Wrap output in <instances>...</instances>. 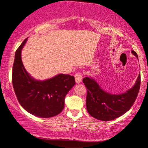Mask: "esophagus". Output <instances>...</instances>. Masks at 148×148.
Masks as SVG:
<instances>
[{"label":"esophagus","mask_w":148,"mask_h":148,"mask_svg":"<svg viewBox=\"0 0 148 148\" xmlns=\"http://www.w3.org/2000/svg\"><path fill=\"white\" fill-rule=\"evenodd\" d=\"M82 81V75L81 73H77L75 74V82L77 84H79Z\"/></svg>","instance_id":"34e87169"}]
</instances>
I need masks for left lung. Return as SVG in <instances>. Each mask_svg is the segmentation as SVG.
<instances>
[{
  "label": "left lung",
  "instance_id": "8db88e82",
  "mask_svg": "<svg viewBox=\"0 0 148 148\" xmlns=\"http://www.w3.org/2000/svg\"><path fill=\"white\" fill-rule=\"evenodd\" d=\"M132 54L138 58L134 50ZM83 82L87 88L86 109L92 117L101 121H110L129 111L134 103L140 86L138 75L132 88L120 94H112L104 90L93 78L85 77Z\"/></svg>",
  "mask_w": 148,
  "mask_h": 148
}]
</instances>
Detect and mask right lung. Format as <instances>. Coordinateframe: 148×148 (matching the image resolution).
Listing matches in <instances>:
<instances>
[{"mask_svg": "<svg viewBox=\"0 0 148 148\" xmlns=\"http://www.w3.org/2000/svg\"><path fill=\"white\" fill-rule=\"evenodd\" d=\"M27 38L22 42L14 55L12 67V85L19 104L36 116L49 118L58 115L64 107V98L75 85L73 76L59 74L40 81L27 72L22 61V50Z\"/></svg>", "mask_w": 148, "mask_h": 148, "instance_id": "right-lung-1", "label": "right lung"}]
</instances>
